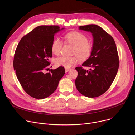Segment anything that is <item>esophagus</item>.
I'll list each match as a JSON object with an SVG mask.
<instances>
[{
	"instance_id": "esophagus-1",
	"label": "esophagus",
	"mask_w": 135,
	"mask_h": 135,
	"mask_svg": "<svg viewBox=\"0 0 135 135\" xmlns=\"http://www.w3.org/2000/svg\"><path fill=\"white\" fill-rule=\"evenodd\" d=\"M69 70V69H68V68H65V71H66V72H68Z\"/></svg>"
}]
</instances>
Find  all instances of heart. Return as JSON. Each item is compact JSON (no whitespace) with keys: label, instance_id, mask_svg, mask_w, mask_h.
I'll return each instance as SVG.
<instances>
[{"label":"heart","instance_id":"obj_1","mask_svg":"<svg viewBox=\"0 0 135 135\" xmlns=\"http://www.w3.org/2000/svg\"><path fill=\"white\" fill-rule=\"evenodd\" d=\"M65 39L67 43L74 46L73 54L76 56L72 57L62 56L57 57L55 60V63L57 66L69 68L78 64L79 57L80 60H84L89 57L92 46L88 42L87 37L84 35L79 32H70L65 36ZM62 45V42L59 38H55L51 46L52 52L55 55L60 54Z\"/></svg>","mask_w":135,"mask_h":135}]
</instances>
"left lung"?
<instances>
[{
  "mask_svg": "<svg viewBox=\"0 0 135 135\" xmlns=\"http://www.w3.org/2000/svg\"><path fill=\"white\" fill-rule=\"evenodd\" d=\"M79 29L92 35L91 55L82 65L91 69L88 70L82 67L75 68L78 72L75 85L85 97H97L109 88L118 73L119 60L117 46L113 37L97 25L80 26Z\"/></svg>",
  "mask_w": 135,
  "mask_h": 135,
  "instance_id": "obj_1",
  "label": "left lung"
}]
</instances>
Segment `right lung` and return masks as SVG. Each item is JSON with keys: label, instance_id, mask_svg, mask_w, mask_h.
<instances>
[{"label": "right lung", "instance_id": "obj_1", "mask_svg": "<svg viewBox=\"0 0 135 135\" xmlns=\"http://www.w3.org/2000/svg\"><path fill=\"white\" fill-rule=\"evenodd\" d=\"M57 26H40L23 36L15 52L13 67L17 78L25 92L31 97L42 99L56 89L65 73L59 67L44 73L52 57L51 46L54 35L64 29Z\"/></svg>", "mask_w": 135, "mask_h": 135}]
</instances>
